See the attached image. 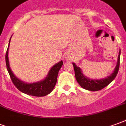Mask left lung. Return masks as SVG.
Segmentation results:
<instances>
[{"mask_svg": "<svg viewBox=\"0 0 126 126\" xmlns=\"http://www.w3.org/2000/svg\"><path fill=\"white\" fill-rule=\"evenodd\" d=\"M120 54H121V51L120 49L118 58H117V65L115 68L113 72L111 75H110L109 77H107V78H105V79H90L89 78L84 77V74H82V70L80 69V68L77 66L74 63H72V65L74 66L75 77H76V79H77L78 83L83 89L86 90H89V91H97L103 89V88L107 87L108 84L111 83L115 79V77L117 76V72H118V70H119V67H120Z\"/></svg>", "mask_w": 126, "mask_h": 126, "instance_id": "1", "label": "left lung"}]
</instances>
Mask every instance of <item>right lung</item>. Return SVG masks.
<instances>
[{"instance_id":"1","label":"right lung","mask_w":126,"mask_h":126,"mask_svg":"<svg viewBox=\"0 0 126 126\" xmlns=\"http://www.w3.org/2000/svg\"><path fill=\"white\" fill-rule=\"evenodd\" d=\"M10 41L11 39L9 40V44H10ZM8 53H9V47L7 48L6 55H5L6 68L9 72L13 83L21 92L35 97H44L52 92L56 84L58 72L63 64L62 61H60L53 66L51 68V69L49 70L47 77L44 80L33 83H26L17 79L11 71V68L9 66Z\"/></svg>"}]
</instances>
